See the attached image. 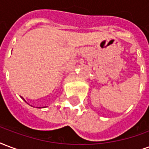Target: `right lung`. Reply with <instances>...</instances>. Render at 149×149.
Returning <instances> with one entry per match:
<instances>
[{"label": "right lung", "instance_id": "1", "mask_svg": "<svg viewBox=\"0 0 149 149\" xmlns=\"http://www.w3.org/2000/svg\"><path fill=\"white\" fill-rule=\"evenodd\" d=\"M23 99H24V98H23ZM24 101H25V100H24Z\"/></svg>", "mask_w": 149, "mask_h": 149}]
</instances>
